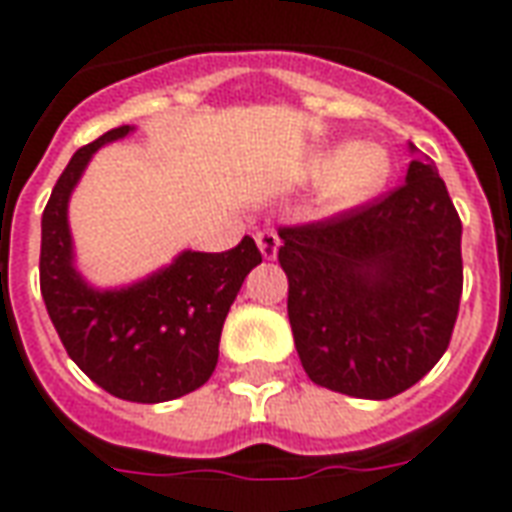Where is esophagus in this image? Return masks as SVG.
I'll return each mask as SVG.
<instances>
[{
  "mask_svg": "<svg viewBox=\"0 0 512 512\" xmlns=\"http://www.w3.org/2000/svg\"><path fill=\"white\" fill-rule=\"evenodd\" d=\"M257 249H260V255L266 257V260H274L279 252V235L274 230H257L255 233Z\"/></svg>",
  "mask_w": 512,
  "mask_h": 512,
  "instance_id": "obj_1",
  "label": "esophagus"
}]
</instances>
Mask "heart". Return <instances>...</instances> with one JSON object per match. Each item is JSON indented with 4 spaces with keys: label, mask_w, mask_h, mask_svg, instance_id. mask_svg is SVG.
Wrapping results in <instances>:
<instances>
[{
    "label": "heart",
    "mask_w": 512,
    "mask_h": 512,
    "mask_svg": "<svg viewBox=\"0 0 512 512\" xmlns=\"http://www.w3.org/2000/svg\"><path fill=\"white\" fill-rule=\"evenodd\" d=\"M321 183L318 197L329 213H348L378 197L392 178V156L376 142H356L323 150L307 164Z\"/></svg>",
    "instance_id": "b5f03b06"
}]
</instances>
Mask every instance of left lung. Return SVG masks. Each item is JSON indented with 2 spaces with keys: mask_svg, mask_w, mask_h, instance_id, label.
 <instances>
[{
  "mask_svg": "<svg viewBox=\"0 0 512 512\" xmlns=\"http://www.w3.org/2000/svg\"><path fill=\"white\" fill-rule=\"evenodd\" d=\"M279 238L290 329L315 384L386 400L444 356L463 290L461 219L430 158H414L384 200Z\"/></svg>",
  "mask_w": 512,
  "mask_h": 512,
  "instance_id": "1",
  "label": "left lung"
}]
</instances>
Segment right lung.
<instances>
[{"mask_svg":"<svg viewBox=\"0 0 512 512\" xmlns=\"http://www.w3.org/2000/svg\"><path fill=\"white\" fill-rule=\"evenodd\" d=\"M120 126L79 147L40 222V293L65 351L95 384L131 403H164L200 389L219 362V337L246 274L263 263L255 241L227 252L183 249L169 266L123 288H95L76 268L68 202L98 147Z\"/></svg>","mask_w":512,"mask_h":512,"instance_id":"1","label":"right lung"}]
</instances>
